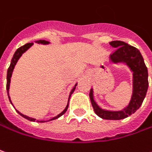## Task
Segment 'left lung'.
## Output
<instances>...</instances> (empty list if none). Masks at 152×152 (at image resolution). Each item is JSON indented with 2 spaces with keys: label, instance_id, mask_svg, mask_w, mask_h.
<instances>
[{
  "label": "left lung",
  "instance_id": "left-lung-1",
  "mask_svg": "<svg viewBox=\"0 0 152 152\" xmlns=\"http://www.w3.org/2000/svg\"><path fill=\"white\" fill-rule=\"evenodd\" d=\"M110 45L116 48L110 56V61L114 64L125 63L133 72L132 95L129 104L120 111H107L100 108L93 99V90L91 89L89 97L94 113L103 119L119 120L125 118L141 106L148 90V70L139 50L120 40L110 42Z\"/></svg>",
  "mask_w": 152,
  "mask_h": 152
}]
</instances>
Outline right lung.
Masks as SVG:
<instances>
[{
	"instance_id": "right-lung-1",
	"label": "right lung",
	"mask_w": 152,
	"mask_h": 152,
	"mask_svg": "<svg viewBox=\"0 0 152 152\" xmlns=\"http://www.w3.org/2000/svg\"><path fill=\"white\" fill-rule=\"evenodd\" d=\"M36 43H39V44H43V45H47V44H49L48 41H47V40H44V39H39V40H37V41H35ZM34 45V43L33 42H31V43H27V44H25L24 46H22V47H20V48H19L17 49L16 51H15V54H14V56H13V58H12V60H11V64H10V66H9V67H8V69H7V95H8V99H9V100H10V102H11V99H10V97H9V86H10V81H11V77H12V73H13V71H14V68H15V65H16L17 61L19 60V59L20 58V56L27 51V49L30 48L32 46ZM76 86H77V84L74 86V87L72 89V91L70 92V95H69V98H68V103H67V105L66 106V108L64 109V111L62 112V113H60L59 115H57L56 117H53V118H51V119H49L48 121L50 120H53V119H56V118H60V116H62L63 114H65V113L66 112V110H67V108H68V104H69V99H70V97L71 95L72 94V92H74V90H75V88H76ZM12 104V102H11ZM17 111V110H16ZM17 113L20 114V116H22L23 118H27V120H30V121H36V122H39V123H44V122H46V121H44V120H36L35 118H30V117H27L26 115H24V114L20 113L19 111H17Z\"/></svg>"
}]
</instances>
